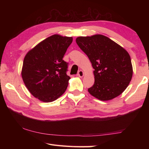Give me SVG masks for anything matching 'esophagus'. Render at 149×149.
<instances>
[{"mask_svg":"<svg viewBox=\"0 0 149 149\" xmlns=\"http://www.w3.org/2000/svg\"><path fill=\"white\" fill-rule=\"evenodd\" d=\"M84 72L83 70H79V71L78 74H77V75H78L79 77H83L84 76Z\"/></svg>","mask_w":149,"mask_h":149,"instance_id":"34e87169","label":"esophagus"}]
</instances>
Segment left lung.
Wrapping results in <instances>:
<instances>
[{
    "label": "left lung",
    "mask_w": 149,
    "mask_h": 149,
    "mask_svg": "<svg viewBox=\"0 0 149 149\" xmlns=\"http://www.w3.org/2000/svg\"><path fill=\"white\" fill-rule=\"evenodd\" d=\"M75 41L94 68L95 83L88 88V92L103 101L122 93L130 83L133 73L127 50L102 34L77 37Z\"/></svg>",
    "instance_id": "1"
}]
</instances>
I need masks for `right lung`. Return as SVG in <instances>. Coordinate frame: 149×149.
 <instances>
[{"label":"right lung","instance_id":"right-lung-1","mask_svg":"<svg viewBox=\"0 0 149 149\" xmlns=\"http://www.w3.org/2000/svg\"><path fill=\"white\" fill-rule=\"evenodd\" d=\"M72 37H48L30 50L24 59L22 77L27 90L44 102L56 100L65 92L70 77L63 59Z\"/></svg>","mask_w":149,"mask_h":149}]
</instances>
